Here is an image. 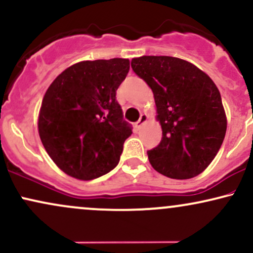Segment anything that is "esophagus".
<instances>
[{
  "label": "esophagus",
  "mask_w": 253,
  "mask_h": 253,
  "mask_svg": "<svg viewBox=\"0 0 253 253\" xmlns=\"http://www.w3.org/2000/svg\"><path fill=\"white\" fill-rule=\"evenodd\" d=\"M146 121H147V115L146 114H141L140 118H139V120L135 123V127H136V128H140V127L143 126V125L146 123Z\"/></svg>",
  "instance_id": "34e87169"
}]
</instances>
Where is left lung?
I'll list each match as a JSON object with an SVG mask.
<instances>
[{
  "label": "left lung",
  "mask_w": 253,
  "mask_h": 253,
  "mask_svg": "<svg viewBox=\"0 0 253 253\" xmlns=\"http://www.w3.org/2000/svg\"><path fill=\"white\" fill-rule=\"evenodd\" d=\"M130 65L152 89L163 130L159 145L147 151L152 168L175 179L201 173L219 152L227 128L219 89L179 58L143 56Z\"/></svg>",
  "instance_id": "obj_1"
}]
</instances>
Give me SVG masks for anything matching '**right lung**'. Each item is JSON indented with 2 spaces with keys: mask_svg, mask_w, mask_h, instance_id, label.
<instances>
[{
  "mask_svg": "<svg viewBox=\"0 0 253 253\" xmlns=\"http://www.w3.org/2000/svg\"><path fill=\"white\" fill-rule=\"evenodd\" d=\"M129 70L124 58L74 64L42 98L38 128L57 167L78 179L97 178L117 167L132 126L124 119L117 90Z\"/></svg>",
  "mask_w": 253,
  "mask_h": 253,
  "instance_id": "1",
  "label": "right lung"
}]
</instances>
